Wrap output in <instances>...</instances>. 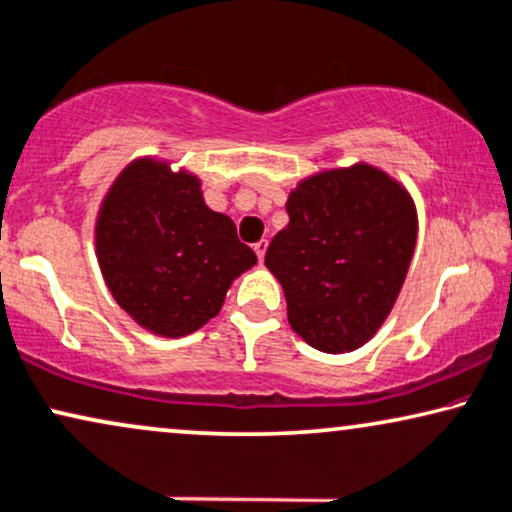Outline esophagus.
<instances>
[{
	"mask_svg": "<svg viewBox=\"0 0 512 512\" xmlns=\"http://www.w3.org/2000/svg\"><path fill=\"white\" fill-rule=\"evenodd\" d=\"M267 248H269V241H264V238H262V241H257L255 243V255H257V260H264V255H267Z\"/></svg>",
	"mask_w": 512,
	"mask_h": 512,
	"instance_id": "34e87169",
	"label": "esophagus"
}]
</instances>
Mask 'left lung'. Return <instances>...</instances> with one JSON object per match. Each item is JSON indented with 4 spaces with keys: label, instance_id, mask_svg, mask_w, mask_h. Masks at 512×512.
I'll list each match as a JSON object with an SVG mask.
<instances>
[{
    "label": "left lung",
    "instance_id": "obj_1",
    "mask_svg": "<svg viewBox=\"0 0 512 512\" xmlns=\"http://www.w3.org/2000/svg\"><path fill=\"white\" fill-rule=\"evenodd\" d=\"M286 210L264 264L286 293L290 326L326 354L359 349L404 286L418 236L413 198L387 172L357 163L302 179Z\"/></svg>",
    "mask_w": 512,
    "mask_h": 512
}]
</instances>
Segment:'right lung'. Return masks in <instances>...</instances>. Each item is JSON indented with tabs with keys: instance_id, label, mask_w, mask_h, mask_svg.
Instances as JSON below:
<instances>
[{
	"instance_id": "add662e5",
	"label": "right lung",
	"mask_w": 512,
	"mask_h": 512,
	"mask_svg": "<svg viewBox=\"0 0 512 512\" xmlns=\"http://www.w3.org/2000/svg\"><path fill=\"white\" fill-rule=\"evenodd\" d=\"M94 241L115 302L163 338L205 326L234 278L257 264L236 224L205 205L196 174L153 158L134 160L113 181Z\"/></svg>"
}]
</instances>
